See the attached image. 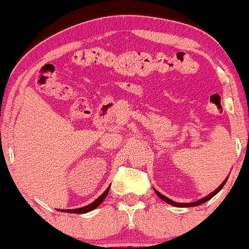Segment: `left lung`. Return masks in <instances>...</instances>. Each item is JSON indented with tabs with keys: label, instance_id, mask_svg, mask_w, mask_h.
Returning <instances> with one entry per match:
<instances>
[{
	"label": "left lung",
	"instance_id": "8db88e82",
	"mask_svg": "<svg viewBox=\"0 0 249 249\" xmlns=\"http://www.w3.org/2000/svg\"><path fill=\"white\" fill-rule=\"evenodd\" d=\"M226 184V180L224 182H222L221 185H220V186L216 188L215 191H214V192H212L211 194H208L207 196H205V198H202V199H200V200H198V201H196V202H190V204H179V202H176V201H172V200L171 199H168V198H166V196H162L161 193H159L158 191L157 190H154V192L157 193V196H159V198H160L161 200H164L165 202H167V204H170V205H172V206H177V207H192V206H198V205H201V204H204V202H206L207 200H210L211 198H213L214 196H215L216 193L219 192L220 190H221L222 187H224V185Z\"/></svg>",
	"mask_w": 249,
	"mask_h": 249
}]
</instances>
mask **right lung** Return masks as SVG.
I'll return each instance as SVG.
<instances>
[{
  "label": "right lung",
  "instance_id": "1",
  "mask_svg": "<svg viewBox=\"0 0 249 249\" xmlns=\"http://www.w3.org/2000/svg\"><path fill=\"white\" fill-rule=\"evenodd\" d=\"M108 190H110V186L107 187V190L105 191V192L103 193L101 196H98V198H97V199L95 200V201L91 202V204H90V205H88V206L82 207V208H78V210H64V211L61 210V211H63V212H67V213H78V214L90 212V211L95 210L96 207H98L99 205H101L102 202H103V200H104L105 198H107V193H108Z\"/></svg>",
  "mask_w": 249,
  "mask_h": 249
}]
</instances>
